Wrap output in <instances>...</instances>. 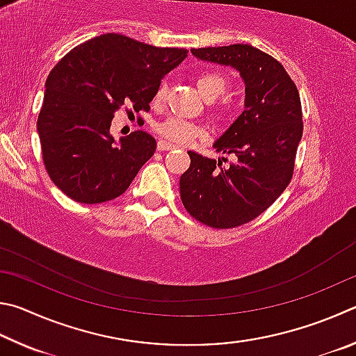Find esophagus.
I'll return each instance as SVG.
<instances>
[{
    "label": "esophagus",
    "instance_id": "34e87169",
    "mask_svg": "<svg viewBox=\"0 0 356 356\" xmlns=\"http://www.w3.org/2000/svg\"><path fill=\"white\" fill-rule=\"evenodd\" d=\"M172 148H175L173 143L167 142V140H162V139L158 140V149H159V152H167V149H172Z\"/></svg>",
    "mask_w": 356,
    "mask_h": 356
}]
</instances>
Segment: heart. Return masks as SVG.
I'll return each instance as SVG.
<instances>
[{"label":"heart","instance_id":"b5f03b06","mask_svg":"<svg viewBox=\"0 0 356 356\" xmlns=\"http://www.w3.org/2000/svg\"><path fill=\"white\" fill-rule=\"evenodd\" d=\"M197 89L200 92V95L208 99V102H213V99L222 97L223 93L227 92L228 87V81L223 74L217 73V72H203L197 76ZM165 97V86L162 84L158 87V90L154 93V102L161 103ZM219 114H223L229 109V103L228 102H222L219 104ZM158 133L162 134L168 140L178 142V143H188L191 140H194L195 137L202 134V128L198 124L184 120V118H167V120L161 122L158 127Z\"/></svg>","mask_w":356,"mask_h":356}]
</instances>
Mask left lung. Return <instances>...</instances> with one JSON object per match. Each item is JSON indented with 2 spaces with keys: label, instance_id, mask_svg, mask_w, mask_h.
Returning <instances> with one entry per match:
<instances>
[{
  "label": "left lung",
  "instance_id": "1",
  "mask_svg": "<svg viewBox=\"0 0 356 356\" xmlns=\"http://www.w3.org/2000/svg\"><path fill=\"white\" fill-rule=\"evenodd\" d=\"M191 53L234 68L245 86L244 111L213 145L238 159L222 167V159L189 152L191 167L179 178L192 217L213 228H234L264 213L288 188L303 133L300 95L284 67L252 45Z\"/></svg>",
  "mask_w": 356,
  "mask_h": 356
}]
</instances>
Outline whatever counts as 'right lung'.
Here are the masks:
<instances>
[{"instance_id":"add662e5","label":"right lung","mask_w":356,"mask_h":356,"mask_svg":"<svg viewBox=\"0 0 356 356\" xmlns=\"http://www.w3.org/2000/svg\"><path fill=\"white\" fill-rule=\"evenodd\" d=\"M188 56L120 34H103L67 53L48 74L37 118L43 164L78 203L114 200L152 158L156 140L134 131L115 140L111 122L122 106L148 111L161 79Z\"/></svg>"}]
</instances>
